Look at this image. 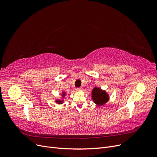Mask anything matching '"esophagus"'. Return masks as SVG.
<instances>
[{
	"instance_id": "esophagus-1",
	"label": "esophagus",
	"mask_w": 157,
	"mask_h": 157,
	"mask_svg": "<svg viewBox=\"0 0 157 157\" xmlns=\"http://www.w3.org/2000/svg\"><path fill=\"white\" fill-rule=\"evenodd\" d=\"M82 90V88H76V91H80V90Z\"/></svg>"
}]
</instances>
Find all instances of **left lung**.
Instances as JSON below:
<instances>
[{"label":"left lung","mask_w":157,"mask_h":157,"mask_svg":"<svg viewBox=\"0 0 157 157\" xmlns=\"http://www.w3.org/2000/svg\"><path fill=\"white\" fill-rule=\"evenodd\" d=\"M92 99L95 103L98 105H102L105 104L109 99L108 95L105 92H103L98 88H94L92 90Z\"/></svg>","instance_id":"obj_1"}]
</instances>
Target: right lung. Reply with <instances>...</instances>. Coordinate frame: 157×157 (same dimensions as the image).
<instances>
[{"instance_id": "1", "label": "right lung", "mask_w": 157, "mask_h": 157, "mask_svg": "<svg viewBox=\"0 0 157 157\" xmlns=\"http://www.w3.org/2000/svg\"><path fill=\"white\" fill-rule=\"evenodd\" d=\"M65 95V92H63V96H64ZM56 102H57V103H58L59 104H60V103H62L63 101H60V100H57V101H56Z\"/></svg>"}]
</instances>
